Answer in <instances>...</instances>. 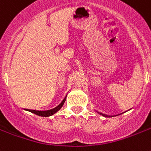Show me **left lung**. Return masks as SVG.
<instances>
[{
	"label": "left lung",
	"instance_id": "obj_1",
	"mask_svg": "<svg viewBox=\"0 0 151 151\" xmlns=\"http://www.w3.org/2000/svg\"><path fill=\"white\" fill-rule=\"evenodd\" d=\"M98 113H99V112H98ZM99 114H101V115H102V116H104V117H110V116H109V115H106V114H102V113H99Z\"/></svg>",
	"mask_w": 151,
	"mask_h": 151
}]
</instances>
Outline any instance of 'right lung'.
I'll list each match as a JSON object with an SVG mask.
<instances>
[{
  "mask_svg": "<svg viewBox=\"0 0 151 151\" xmlns=\"http://www.w3.org/2000/svg\"><path fill=\"white\" fill-rule=\"evenodd\" d=\"M66 96H65V98L63 99V100L62 101L61 103H59V105H58L56 107L53 108L52 110H30L29 111L32 113H34L35 114L38 115V116H41V117H49V116H52L54 114L57 112V111H59L60 109L62 108V106H63L64 103H65V101H66Z\"/></svg>",
  "mask_w": 151,
  "mask_h": 151,
  "instance_id": "add662e5",
  "label": "right lung"
}]
</instances>
